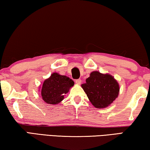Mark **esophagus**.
I'll return each mask as SVG.
<instances>
[{
	"label": "esophagus",
	"instance_id": "34e87169",
	"mask_svg": "<svg viewBox=\"0 0 150 150\" xmlns=\"http://www.w3.org/2000/svg\"><path fill=\"white\" fill-rule=\"evenodd\" d=\"M75 82L76 84L80 85L81 83V79H76V80L75 81Z\"/></svg>",
	"mask_w": 150,
	"mask_h": 150
}]
</instances>
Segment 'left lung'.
<instances>
[{"mask_svg": "<svg viewBox=\"0 0 150 150\" xmlns=\"http://www.w3.org/2000/svg\"><path fill=\"white\" fill-rule=\"evenodd\" d=\"M87 97L96 108H105L117 98L119 85L115 78L98 71L91 73L85 84L81 85Z\"/></svg>", "mask_w": 150, "mask_h": 150, "instance_id": "obj_1", "label": "left lung"}]
</instances>
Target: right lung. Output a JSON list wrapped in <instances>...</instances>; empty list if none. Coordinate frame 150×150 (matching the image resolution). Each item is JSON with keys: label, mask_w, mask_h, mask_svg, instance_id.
I'll return each mask as SVG.
<instances>
[{"label": "right lung", "mask_w": 150, "mask_h": 150, "mask_svg": "<svg viewBox=\"0 0 150 150\" xmlns=\"http://www.w3.org/2000/svg\"><path fill=\"white\" fill-rule=\"evenodd\" d=\"M74 85V81L65 75L54 73L43 83L42 96L45 103L56 105L63 100L65 94Z\"/></svg>", "instance_id": "right-lung-1"}]
</instances>
